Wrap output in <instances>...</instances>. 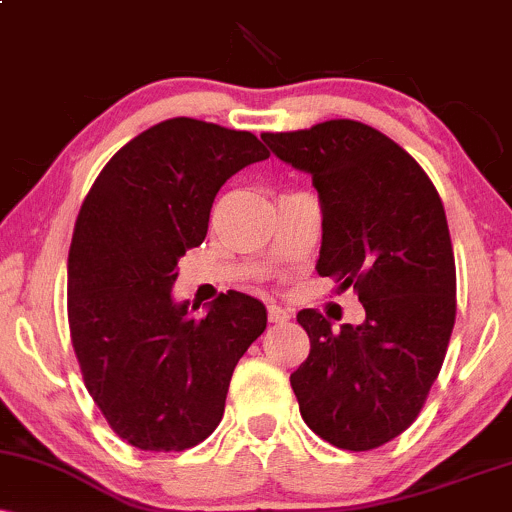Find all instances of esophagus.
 <instances>
[{"instance_id":"obj_1","label":"esophagus","mask_w":512,"mask_h":512,"mask_svg":"<svg viewBox=\"0 0 512 512\" xmlns=\"http://www.w3.org/2000/svg\"><path fill=\"white\" fill-rule=\"evenodd\" d=\"M267 315H269V322H274V325H281V322H286L291 317L289 310L279 308V305H269Z\"/></svg>"}]
</instances>
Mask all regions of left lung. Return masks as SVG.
<instances>
[{
	"mask_svg": "<svg viewBox=\"0 0 512 512\" xmlns=\"http://www.w3.org/2000/svg\"><path fill=\"white\" fill-rule=\"evenodd\" d=\"M276 158L313 178L322 209L315 269L354 286L366 322L301 310L310 354L296 373L303 421L342 450L407 431L436 383L455 325V257L443 202L424 168L378 129L330 120L262 134Z\"/></svg>",
	"mask_w": 512,
	"mask_h": 512,
	"instance_id": "obj_1",
	"label": "left lung"
}]
</instances>
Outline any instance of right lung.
<instances>
[{"label": "right lung", "instance_id": "1", "mask_svg": "<svg viewBox=\"0 0 512 512\" xmlns=\"http://www.w3.org/2000/svg\"><path fill=\"white\" fill-rule=\"evenodd\" d=\"M264 158L255 134L173 117L122 146L81 204L67 262L72 344L88 395L134 448L209 438L233 368L267 327V308L245 293H221L202 317L173 298L216 192Z\"/></svg>", "mask_w": 512, "mask_h": 512}]
</instances>
